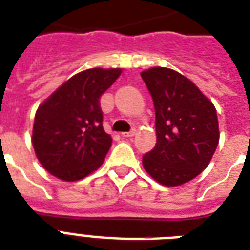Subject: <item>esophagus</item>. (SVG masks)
<instances>
[{
  "instance_id": "obj_1",
  "label": "esophagus",
  "mask_w": 250,
  "mask_h": 250,
  "mask_svg": "<svg viewBox=\"0 0 250 250\" xmlns=\"http://www.w3.org/2000/svg\"><path fill=\"white\" fill-rule=\"evenodd\" d=\"M137 134V130L135 129H131L130 131H126V133H123V137H134V135Z\"/></svg>"
}]
</instances>
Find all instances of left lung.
Returning <instances> with one entry per match:
<instances>
[{
    "label": "left lung",
    "instance_id": "8db88e82",
    "mask_svg": "<svg viewBox=\"0 0 250 250\" xmlns=\"http://www.w3.org/2000/svg\"><path fill=\"white\" fill-rule=\"evenodd\" d=\"M155 108L156 145L143 168L166 187L190 181L208 167L219 142L214 104L194 83L167 67L141 73Z\"/></svg>",
    "mask_w": 250,
    "mask_h": 250
}]
</instances>
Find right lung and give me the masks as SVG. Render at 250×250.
Here are the masks:
<instances>
[{
  "label": "right lung",
  "instance_id": "1",
  "mask_svg": "<svg viewBox=\"0 0 250 250\" xmlns=\"http://www.w3.org/2000/svg\"><path fill=\"white\" fill-rule=\"evenodd\" d=\"M121 69H88L60 86L38 108L32 145L46 171L63 181H77L98 169L112 146L103 129L100 96Z\"/></svg>",
  "mask_w": 250,
  "mask_h": 250
}]
</instances>
